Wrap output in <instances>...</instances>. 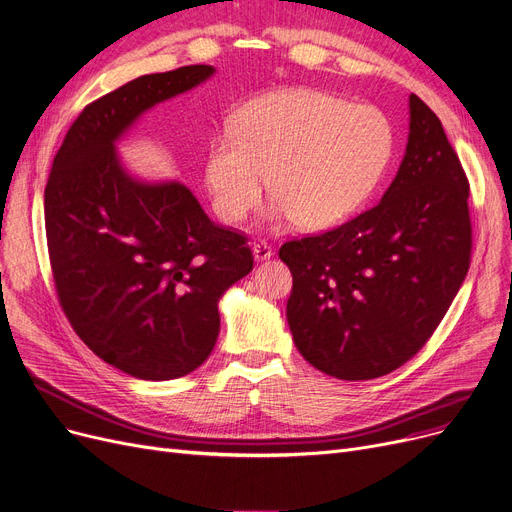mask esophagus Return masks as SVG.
<instances>
[{"label":"esophagus","instance_id":"esophagus-1","mask_svg":"<svg viewBox=\"0 0 512 512\" xmlns=\"http://www.w3.org/2000/svg\"><path fill=\"white\" fill-rule=\"evenodd\" d=\"M252 252H254V258H256L258 262L270 260V256H273V248H270V244H266V242H254Z\"/></svg>","mask_w":512,"mask_h":512}]
</instances>
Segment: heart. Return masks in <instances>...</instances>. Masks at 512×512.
<instances>
[{
    "mask_svg": "<svg viewBox=\"0 0 512 512\" xmlns=\"http://www.w3.org/2000/svg\"><path fill=\"white\" fill-rule=\"evenodd\" d=\"M393 157V126L372 105L285 90L246 105L208 148L206 190L225 223H242L268 184L270 215L330 227L364 204Z\"/></svg>",
    "mask_w": 512,
    "mask_h": 512,
    "instance_id": "b5f03b06",
    "label": "heart"
}]
</instances>
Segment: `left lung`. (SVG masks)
<instances>
[{
    "label": "left lung",
    "mask_w": 512,
    "mask_h": 512,
    "mask_svg": "<svg viewBox=\"0 0 512 512\" xmlns=\"http://www.w3.org/2000/svg\"><path fill=\"white\" fill-rule=\"evenodd\" d=\"M409 140L393 184L355 219L279 250L293 289L295 347L320 372L370 380L434 335L471 262L469 182L436 113L409 97Z\"/></svg>",
    "instance_id": "1"
}]
</instances>
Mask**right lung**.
<instances>
[{"instance_id": "obj_1", "label": "right lung", "mask_w": 512, "mask_h": 512, "mask_svg": "<svg viewBox=\"0 0 512 512\" xmlns=\"http://www.w3.org/2000/svg\"><path fill=\"white\" fill-rule=\"evenodd\" d=\"M213 66L146 74L88 103L45 186V231L59 306L84 345L140 380L194 372L213 351L219 299L254 268L248 235L210 221L177 182L142 184L115 140Z\"/></svg>"}]
</instances>
